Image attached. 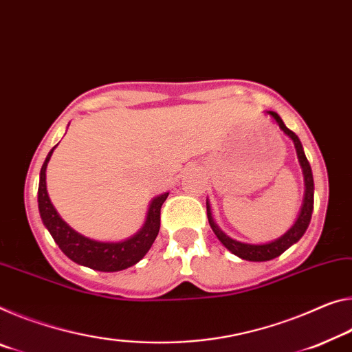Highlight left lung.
<instances>
[{
    "label": "left lung",
    "instance_id": "8db88e82",
    "mask_svg": "<svg viewBox=\"0 0 352 352\" xmlns=\"http://www.w3.org/2000/svg\"><path fill=\"white\" fill-rule=\"evenodd\" d=\"M267 114H270L272 119L276 120V124L278 125V128H280V130L285 133V135L294 142L299 164H300V167H302L304 183H305V194H304L302 208H300V213L298 216L296 222H294L293 227L289 228L287 233H283L280 238H277L271 243H265V244L241 243V241H236V239H233L230 236H227L226 233L222 232L219 227H217V224L213 219V216H211V208H210L208 200H206V216H208L210 227L213 228V232H214V235L217 236V239H219V241L224 244V246L228 250H230L232 254H235L236 256H239V258L249 260V261H267V260L276 258V256L285 252V250L289 246H293L294 243H298L299 239L302 238V235L307 230V227H309V224H310L311 213H314V189H315V186H314V174H311L310 163L305 158L302 144H300L299 138L294 135L292 130H288V128L285 126L283 120L280 119V116L274 113V111H267Z\"/></svg>",
    "mask_w": 352,
    "mask_h": 352
}]
</instances>
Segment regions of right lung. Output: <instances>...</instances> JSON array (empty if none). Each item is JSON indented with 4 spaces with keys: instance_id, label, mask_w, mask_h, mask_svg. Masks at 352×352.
<instances>
[{
    "instance_id": "obj_1",
    "label": "right lung",
    "mask_w": 352,
    "mask_h": 352,
    "mask_svg": "<svg viewBox=\"0 0 352 352\" xmlns=\"http://www.w3.org/2000/svg\"><path fill=\"white\" fill-rule=\"evenodd\" d=\"M54 147L50 150L41 169V180H38V213H41L43 226L48 228L50 235L53 236L54 243L59 249L69 256L72 261L78 265L87 266L91 270L103 271V272H116L126 270L133 265H136L144 255L152 248L156 235L160 232V214L161 206L169 196V192L161 194L150 202L146 224L139 230L136 235L117 243H104L96 241L81 233L75 232L63 217L58 214V211L48 197L47 191V166L52 158Z\"/></svg>"
}]
</instances>
